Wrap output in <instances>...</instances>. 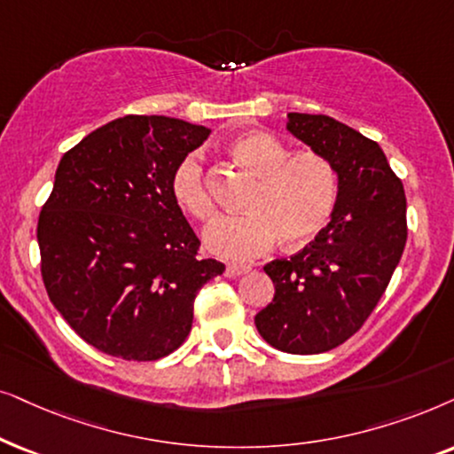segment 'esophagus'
I'll use <instances>...</instances> for the list:
<instances>
[{
	"label": "esophagus",
	"mask_w": 454,
	"mask_h": 454,
	"mask_svg": "<svg viewBox=\"0 0 454 454\" xmlns=\"http://www.w3.org/2000/svg\"><path fill=\"white\" fill-rule=\"evenodd\" d=\"M249 270H251L249 265H237V263H231V265H226V276H228V278H239V276L247 274V271H249Z\"/></svg>",
	"instance_id": "34e87169"
}]
</instances>
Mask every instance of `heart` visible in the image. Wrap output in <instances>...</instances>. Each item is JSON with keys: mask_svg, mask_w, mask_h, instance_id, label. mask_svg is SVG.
Wrapping results in <instances>:
<instances>
[{"mask_svg": "<svg viewBox=\"0 0 454 454\" xmlns=\"http://www.w3.org/2000/svg\"><path fill=\"white\" fill-rule=\"evenodd\" d=\"M228 153L257 178L245 201L247 214L223 215L205 231L209 255L247 262L268 251L276 237L284 247L309 243L328 226L338 199L334 166L316 151L290 155L280 138L249 130L228 143ZM170 195L184 214L199 222L215 215L197 155H186L170 176Z\"/></svg>", "mask_w": 454, "mask_h": 454, "instance_id": "1", "label": "heart"}]
</instances>
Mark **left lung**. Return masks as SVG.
<instances>
[{"label": "left lung", "instance_id": "8db88e82", "mask_svg": "<svg viewBox=\"0 0 454 454\" xmlns=\"http://www.w3.org/2000/svg\"><path fill=\"white\" fill-rule=\"evenodd\" d=\"M286 130L334 166L338 199L316 240L263 268L276 294L255 325L274 348L313 355L353 336L382 299L407 243V199L382 147L350 126L290 112Z\"/></svg>", "mask_w": 454, "mask_h": 454}]
</instances>
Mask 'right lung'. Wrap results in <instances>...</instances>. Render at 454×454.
Wrapping results in <instances>:
<instances>
[{
  "mask_svg": "<svg viewBox=\"0 0 454 454\" xmlns=\"http://www.w3.org/2000/svg\"><path fill=\"white\" fill-rule=\"evenodd\" d=\"M209 129L124 116L64 153L39 215L41 276L70 328L101 353L155 361L189 336L197 293L223 263L170 195V176Z\"/></svg>",
  "mask_w": 454,
  "mask_h": 454,
  "instance_id": "obj_1",
  "label": "right lung"
}]
</instances>
